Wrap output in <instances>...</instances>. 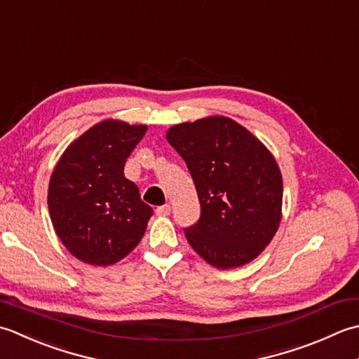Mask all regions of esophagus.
Here are the masks:
<instances>
[{"instance_id": "esophagus-1", "label": "esophagus", "mask_w": 359, "mask_h": 359, "mask_svg": "<svg viewBox=\"0 0 359 359\" xmlns=\"http://www.w3.org/2000/svg\"><path fill=\"white\" fill-rule=\"evenodd\" d=\"M170 206L169 204H164V206H159V208H156V215H159V217H167V215H170Z\"/></svg>"}]
</instances>
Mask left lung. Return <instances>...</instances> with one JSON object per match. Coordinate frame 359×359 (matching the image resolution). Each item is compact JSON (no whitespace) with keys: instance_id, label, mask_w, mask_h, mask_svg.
I'll use <instances>...</instances> for the list:
<instances>
[{"instance_id":"left-lung-1","label":"left lung","mask_w":359,"mask_h":359,"mask_svg":"<svg viewBox=\"0 0 359 359\" xmlns=\"http://www.w3.org/2000/svg\"><path fill=\"white\" fill-rule=\"evenodd\" d=\"M198 194V222L184 229L212 266H241L265 250L280 223L282 175L257 137L236 121L214 116L167 131Z\"/></svg>"}]
</instances>
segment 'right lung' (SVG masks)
<instances>
[{
  "label": "right lung",
  "mask_w": 359,
  "mask_h": 359,
  "mask_svg": "<svg viewBox=\"0 0 359 359\" xmlns=\"http://www.w3.org/2000/svg\"><path fill=\"white\" fill-rule=\"evenodd\" d=\"M147 127L104 121L65 150L53 172L48 206L67 250L85 263L113 265L141 241L153 209L123 175Z\"/></svg>",
  "instance_id": "right-lung-1"
}]
</instances>
